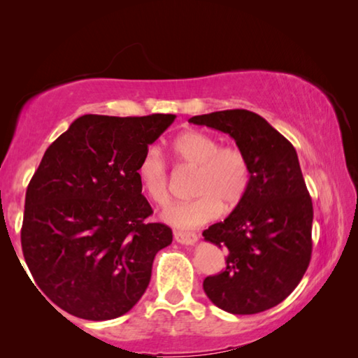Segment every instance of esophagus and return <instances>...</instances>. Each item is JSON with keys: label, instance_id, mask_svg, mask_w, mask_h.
Listing matches in <instances>:
<instances>
[{"label": "esophagus", "instance_id": "1", "mask_svg": "<svg viewBox=\"0 0 358 358\" xmlns=\"http://www.w3.org/2000/svg\"><path fill=\"white\" fill-rule=\"evenodd\" d=\"M173 237L181 245H194L199 240V235L194 232H173Z\"/></svg>", "mask_w": 358, "mask_h": 358}]
</instances>
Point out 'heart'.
<instances>
[{
	"label": "heart",
	"mask_w": 358,
	"mask_h": 358,
	"mask_svg": "<svg viewBox=\"0 0 358 358\" xmlns=\"http://www.w3.org/2000/svg\"><path fill=\"white\" fill-rule=\"evenodd\" d=\"M173 153L181 166L197 167L196 199L167 205L162 220L180 229L203 226L221 215L222 207L234 208L243 201L251 181L250 161L237 147H221L216 137L189 131L173 142ZM137 178L150 201L167 203L171 177L166 162L156 148L143 153L137 166Z\"/></svg>",
	"instance_id": "obj_1"
}]
</instances>
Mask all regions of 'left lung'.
I'll use <instances>...</instances> for the list:
<instances>
[{
  "label": "left lung",
  "mask_w": 358,
  "mask_h": 358,
  "mask_svg": "<svg viewBox=\"0 0 358 358\" xmlns=\"http://www.w3.org/2000/svg\"><path fill=\"white\" fill-rule=\"evenodd\" d=\"M234 138L250 161L246 196L203 237L227 250L226 268L203 280L221 310L256 314L286 300L310 265L313 202L294 145L260 115L235 108L189 118Z\"/></svg>",
  "instance_id": "8db88e82"
}]
</instances>
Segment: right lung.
<instances>
[{"instance_id": "1", "label": "right lung", "mask_w": 358, "mask_h": 358, "mask_svg": "<svg viewBox=\"0 0 358 358\" xmlns=\"http://www.w3.org/2000/svg\"><path fill=\"white\" fill-rule=\"evenodd\" d=\"M173 120L83 115L47 148L27 189L22 251L36 286L63 311L115 319L147 290L172 230L147 221L137 166Z\"/></svg>"}]
</instances>
